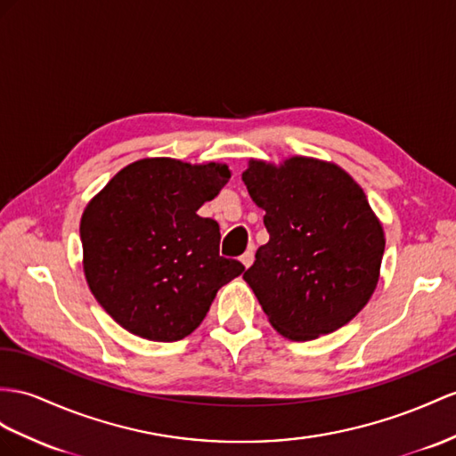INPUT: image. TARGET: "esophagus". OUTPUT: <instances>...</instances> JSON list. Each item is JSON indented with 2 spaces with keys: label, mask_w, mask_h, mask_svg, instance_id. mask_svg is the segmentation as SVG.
Returning <instances> with one entry per match:
<instances>
[{
  "label": "esophagus",
  "mask_w": 456,
  "mask_h": 456,
  "mask_svg": "<svg viewBox=\"0 0 456 456\" xmlns=\"http://www.w3.org/2000/svg\"><path fill=\"white\" fill-rule=\"evenodd\" d=\"M240 262H242L244 267H250L252 265V262H254V247H250L247 252L240 256Z\"/></svg>",
  "instance_id": "1"
}]
</instances>
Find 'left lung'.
I'll return each mask as SVG.
<instances>
[{
    "mask_svg": "<svg viewBox=\"0 0 456 456\" xmlns=\"http://www.w3.org/2000/svg\"><path fill=\"white\" fill-rule=\"evenodd\" d=\"M270 240L242 279L270 323L290 341L343 328L376 290L385 250L364 191L335 163L295 156L250 159L242 173Z\"/></svg>",
    "mask_w": 456,
    "mask_h": 456,
    "instance_id": "obj_1",
    "label": "left lung"
}]
</instances>
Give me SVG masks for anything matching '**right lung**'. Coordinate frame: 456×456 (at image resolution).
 <instances>
[{"mask_svg":"<svg viewBox=\"0 0 456 456\" xmlns=\"http://www.w3.org/2000/svg\"><path fill=\"white\" fill-rule=\"evenodd\" d=\"M231 179L224 163L146 158L121 169L80 219L83 265L110 316L148 341H181L244 265L219 256V225L196 212Z\"/></svg>","mask_w":456,"mask_h":456,"instance_id":"1","label":"right lung"}]
</instances>
